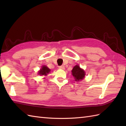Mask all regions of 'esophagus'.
<instances>
[{"mask_svg": "<svg viewBox=\"0 0 126 126\" xmlns=\"http://www.w3.org/2000/svg\"><path fill=\"white\" fill-rule=\"evenodd\" d=\"M58 68H59V69H64L65 66L64 65H61V66H59Z\"/></svg>", "mask_w": 126, "mask_h": 126, "instance_id": "34e87169", "label": "esophagus"}]
</instances>
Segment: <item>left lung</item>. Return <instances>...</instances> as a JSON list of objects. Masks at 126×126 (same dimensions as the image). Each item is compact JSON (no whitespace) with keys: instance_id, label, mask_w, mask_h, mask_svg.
Returning <instances> with one entry per match:
<instances>
[{"instance_id":"8db88e82","label":"left lung","mask_w":126,"mask_h":126,"mask_svg":"<svg viewBox=\"0 0 126 126\" xmlns=\"http://www.w3.org/2000/svg\"><path fill=\"white\" fill-rule=\"evenodd\" d=\"M72 75L75 79V81H81L84 79L85 75V71L83 69H81L79 65H76L71 70Z\"/></svg>"}]
</instances>
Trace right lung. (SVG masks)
<instances>
[{"label": "right lung", "instance_id": "right-lung-1", "mask_svg": "<svg viewBox=\"0 0 126 126\" xmlns=\"http://www.w3.org/2000/svg\"><path fill=\"white\" fill-rule=\"evenodd\" d=\"M50 72V69L45 65H43L41 69L38 71V74L39 75H44L47 76V74H49Z\"/></svg>", "mask_w": 126, "mask_h": 126}]
</instances>
